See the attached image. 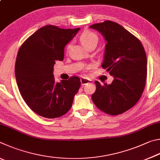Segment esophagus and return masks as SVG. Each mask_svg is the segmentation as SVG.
Masks as SVG:
<instances>
[{
	"instance_id": "esophagus-1",
	"label": "esophagus",
	"mask_w": 160,
	"mask_h": 160,
	"mask_svg": "<svg viewBox=\"0 0 160 160\" xmlns=\"http://www.w3.org/2000/svg\"><path fill=\"white\" fill-rule=\"evenodd\" d=\"M90 82H91V80L88 79V78H84V77L81 78V83H82V85H83V86L87 84V83H90Z\"/></svg>"
}]
</instances>
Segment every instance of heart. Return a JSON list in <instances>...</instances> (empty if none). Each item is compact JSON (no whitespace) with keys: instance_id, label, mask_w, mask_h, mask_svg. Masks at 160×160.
Listing matches in <instances>:
<instances>
[{"instance_id":"1","label":"heart","mask_w":160,"mask_h":160,"mask_svg":"<svg viewBox=\"0 0 160 160\" xmlns=\"http://www.w3.org/2000/svg\"><path fill=\"white\" fill-rule=\"evenodd\" d=\"M79 40L83 46L88 48L92 44H97L98 41V37L91 31H85L80 35ZM67 48H69V46L67 47Z\"/></svg>"}]
</instances>
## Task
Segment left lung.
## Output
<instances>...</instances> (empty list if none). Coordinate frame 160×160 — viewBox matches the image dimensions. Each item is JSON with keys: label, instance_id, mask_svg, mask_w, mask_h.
<instances>
[{"label": "left lung", "instance_id": "obj_1", "mask_svg": "<svg viewBox=\"0 0 160 160\" xmlns=\"http://www.w3.org/2000/svg\"><path fill=\"white\" fill-rule=\"evenodd\" d=\"M90 27L107 41L102 67L114 78L110 85L96 81L91 98L103 112L119 115L133 107L142 96L147 80L146 53L139 39L116 22L107 20Z\"/></svg>", "mask_w": 160, "mask_h": 160}]
</instances>
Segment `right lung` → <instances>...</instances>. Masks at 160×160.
Segmentation results:
<instances>
[{
	"label": "right lung",
	"mask_w": 160,
	"mask_h": 160,
	"mask_svg": "<svg viewBox=\"0 0 160 160\" xmlns=\"http://www.w3.org/2000/svg\"><path fill=\"white\" fill-rule=\"evenodd\" d=\"M77 29L46 25L31 35L19 49L15 73L19 93L31 110L45 118H58L72 108L81 86L80 78L55 82L53 67L62 61L64 48Z\"/></svg>",
	"instance_id": "1"
}]
</instances>
